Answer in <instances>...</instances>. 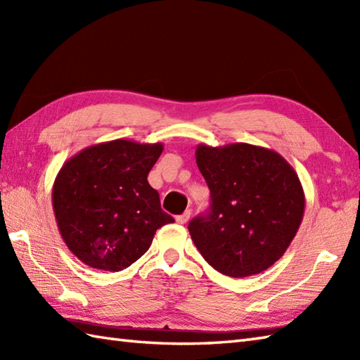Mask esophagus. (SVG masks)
<instances>
[{
  "instance_id": "esophagus-1",
  "label": "esophagus",
  "mask_w": 360,
  "mask_h": 360,
  "mask_svg": "<svg viewBox=\"0 0 360 360\" xmlns=\"http://www.w3.org/2000/svg\"><path fill=\"white\" fill-rule=\"evenodd\" d=\"M188 219H190V212H184V213H182V215L176 217V223H178V224H186Z\"/></svg>"
}]
</instances>
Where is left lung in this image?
<instances>
[{
    "label": "left lung",
    "mask_w": 360,
    "mask_h": 360,
    "mask_svg": "<svg viewBox=\"0 0 360 360\" xmlns=\"http://www.w3.org/2000/svg\"><path fill=\"white\" fill-rule=\"evenodd\" d=\"M195 156L212 195L210 212L188 224L196 249L227 277L266 271L302 224L304 193L295 170L277 151L244 142L200 143Z\"/></svg>",
    "instance_id": "8db88e82"
}]
</instances>
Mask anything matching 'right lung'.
<instances>
[{
	"instance_id": "1",
	"label": "right lung",
	"mask_w": 360,
	"mask_h": 360,
	"mask_svg": "<svg viewBox=\"0 0 360 360\" xmlns=\"http://www.w3.org/2000/svg\"><path fill=\"white\" fill-rule=\"evenodd\" d=\"M164 145L116 139L68 159L52 186V209L68 249L93 269L119 272L137 262L159 227L160 209L147 176Z\"/></svg>"
}]
</instances>
